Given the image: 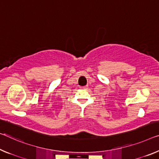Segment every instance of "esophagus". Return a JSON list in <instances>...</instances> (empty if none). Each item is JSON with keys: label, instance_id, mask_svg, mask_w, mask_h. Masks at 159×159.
I'll list each match as a JSON object with an SVG mask.
<instances>
[{"label": "esophagus", "instance_id": "obj_1", "mask_svg": "<svg viewBox=\"0 0 159 159\" xmlns=\"http://www.w3.org/2000/svg\"><path fill=\"white\" fill-rule=\"evenodd\" d=\"M80 88H81L82 89H87V86H84V87H80Z\"/></svg>", "mask_w": 159, "mask_h": 159}]
</instances>
